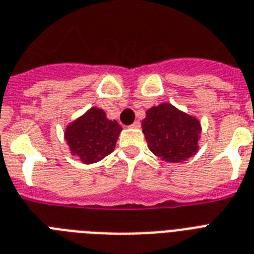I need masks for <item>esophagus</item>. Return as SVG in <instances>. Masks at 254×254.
I'll return each mask as SVG.
<instances>
[{
  "label": "esophagus",
  "instance_id": "obj_1",
  "mask_svg": "<svg viewBox=\"0 0 254 254\" xmlns=\"http://www.w3.org/2000/svg\"><path fill=\"white\" fill-rule=\"evenodd\" d=\"M130 127H134V129H138V127H141V124H139V121H134V123L131 124Z\"/></svg>",
  "mask_w": 254,
  "mask_h": 254
}]
</instances>
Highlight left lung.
Here are the masks:
<instances>
[{
  "instance_id": "1",
  "label": "left lung",
  "mask_w": 254,
  "mask_h": 254,
  "mask_svg": "<svg viewBox=\"0 0 254 254\" xmlns=\"http://www.w3.org/2000/svg\"><path fill=\"white\" fill-rule=\"evenodd\" d=\"M141 127L150 151L165 162H185L199 150L200 121L173 104L149 108Z\"/></svg>"
}]
</instances>
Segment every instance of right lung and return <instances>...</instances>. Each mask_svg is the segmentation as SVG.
<instances>
[{"instance_id":"right-lung-1","label":"right lung","mask_w":254,"mask_h":254,"mask_svg":"<svg viewBox=\"0 0 254 254\" xmlns=\"http://www.w3.org/2000/svg\"><path fill=\"white\" fill-rule=\"evenodd\" d=\"M121 130L119 123L108 119L101 108L92 107L65 127L64 139L71 154L91 165L115 150Z\"/></svg>"}]
</instances>
